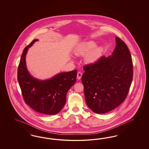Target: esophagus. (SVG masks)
I'll return each mask as SVG.
<instances>
[{
	"mask_svg": "<svg viewBox=\"0 0 149 149\" xmlns=\"http://www.w3.org/2000/svg\"><path fill=\"white\" fill-rule=\"evenodd\" d=\"M81 77H82V73H81V72H77V78L79 80V79H81Z\"/></svg>",
	"mask_w": 149,
	"mask_h": 149,
	"instance_id": "esophagus-1",
	"label": "esophagus"
}]
</instances>
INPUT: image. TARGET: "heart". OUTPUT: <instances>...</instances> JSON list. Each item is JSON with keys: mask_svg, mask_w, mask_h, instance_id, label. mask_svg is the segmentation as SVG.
<instances>
[{"mask_svg": "<svg viewBox=\"0 0 149 149\" xmlns=\"http://www.w3.org/2000/svg\"><path fill=\"white\" fill-rule=\"evenodd\" d=\"M96 43L93 41L84 42L77 46L75 50V54L78 56L86 55L85 60L87 63H93L97 61L101 57L103 49L101 47H97Z\"/></svg>", "mask_w": 149, "mask_h": 149, "instance_id": "b5f03b06", "label": "heart"}]
</instances>
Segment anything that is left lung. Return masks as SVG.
<instances>
[{"label":"left lung","instance_id":"obj_1","mask_svg":"<svg viewBox=\"0 0 149 149\" xmlns=\"http://www.w3.org/2000/svg\"><path fill=\"white\" fill-rule=\"evenodd\" d=\"M111 56H102L84 67L81 81L86 104L97 113H108L126 98L133 79V62L125 42L115 37Z\"/></svg>","mask_w":149,"mask_h":149}]
</instances>
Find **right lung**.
Masks as SVG:
<instances>
[{"label": "right lung", "instance_id": "1", "mask_svg": "<svg viewBox=\"0 0 149 149\" xmlns=\"http://www.w3.org/2000/svg\"><path fill=\"white\" fill-rule=\"evenodd\" d=\"M35 39L23 51L18 65L17 80L25 103L38 113L46 115L58 113L66 102L68 90L77 81V70L61 72L46 80L32 77L27 70L26 55Z\"/></svg>", "mask_w": 149, "mask_h": 149}]
</instances>
